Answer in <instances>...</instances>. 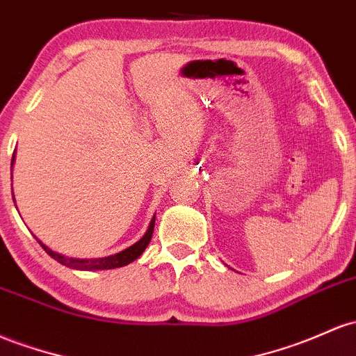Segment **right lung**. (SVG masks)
Wrapping results in <instances>:
<instances>
[{
  "instance_id": "right-lung-1",
  "label": "right lung",
  "mask_w": 356,
  "mask_h": 356,
  "mask_svg": "<svg viewBox=\"0 0 356 356\" xmlns=\"http://www.w3.org/2000/svg\"><path fill=\"white\" fill-rule=\"evenodd\" d=\"M13 162H15V152H13V159H11V165H13ZM154 226H155V216L152 218L150 226H148L145 235L140 238L135 245L124 248L123 252L115 253V255L103 257V259H70V257H64L60 255V253L50 250L47 245L42 243L40 240H38V243L42 245V248H44L54 260H57L58 264L65 265V267L69 268H76V270H108V268L124 267V265L131 264V261L138 259V257L145 252L148 243H150L152 233H154Z\"/></svg>"
}]
</instances>
